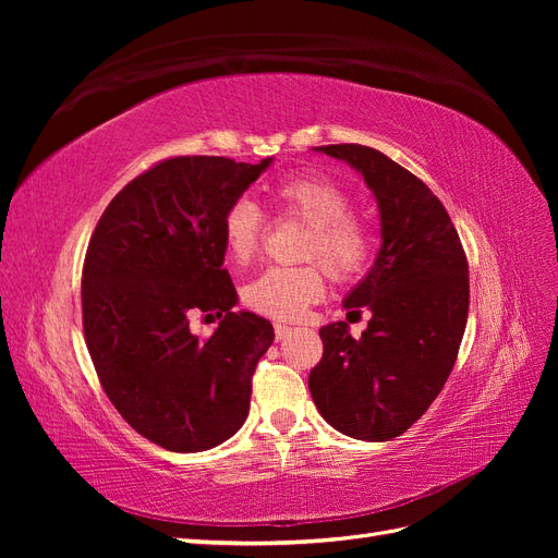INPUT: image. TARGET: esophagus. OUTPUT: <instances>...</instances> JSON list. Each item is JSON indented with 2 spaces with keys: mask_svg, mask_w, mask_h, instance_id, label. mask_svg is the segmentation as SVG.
<instances>
[{
  "mask_svg": "<svg viewBox=\"0 0 558 558\" xmlns=\"http://www.w3.org/2000/svg\"><path fill=\"white\" fill-rule=\"evenodd\" d=\"M291 326H286V324H275V335H277V342H281V340H286V337L291 335Z\"/></svg>",
  "mask_w": 558,
  "mask_h": 558,
  "instance_id": "34e87169",
  "label": "esophagus"
}]
</instances>
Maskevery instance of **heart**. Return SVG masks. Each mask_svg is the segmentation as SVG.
<instances>
[{"mask_svg": "<svg viewBox=\"0 0 558 558\" xmlns=\"http://www.w3.org/2000/svg\"><path fill=\"white\" fill-rule=\"evenodd\" d=\"M269 197L281 216L307 226L300 258L320 263L332 279L359 275L373 258V228L349 211L351 197L342 185L324 177H293L275 183ZM221 234L228 258L240 265L248 263L260 244V209L248 199H238L223 214ZM316 263L267 267L244 286L246 307L269 318H298L326 293V279Z\"/></svg>", "mask_w": 558, "mask_h": 558, "instance_id": "b5f03b06", "label": "heart"}]
</instances>
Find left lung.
Instances as JSON below:
<instances>
[{"mask_svg": "<svg viewBox=\"0 0 558 558\" xmlns=\"http://www.w3.org/2000/svg\"><path fill=\"white\" fill-rule=\"evenodd\" d=\"M342 160L373 191L381 244L344 310L367 307L361 340L344 320L318 330L324 359L310 393L328 424L365 442L402 435L440 396L465 332L468 260L447 209L428 185L377 148L314 146Z\"/></svg>", "mask_w": 558, "mask_h": 558, "instance_id": "obj_1", "label": "left lung"}]
</instances>
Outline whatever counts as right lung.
Masks as SVG:
<instances>
[{"label":"right lung","instance_id":"right-lung-1","mask_svg":"<svg viewBox=\"0 0 558 558\" xmlns=\"http://www.w3.org/2000/svg\"><path fill=\"white\" fill-rule=\"evenodd\" d=\"M272 158L162 160L118 193L83 263V332L105 393L128 424L167 451L195 453L242 428L251 377L275 328L238 305L221 223ZM195 311L222 318L209 341Z\"/></svg>","mask_w":558,"mask_h":558}]
</instances>
